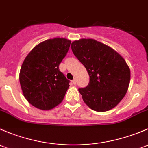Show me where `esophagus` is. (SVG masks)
<instances>
[{
	"instance_id": "1",
	"label": "esophagus",
	"mask_w": 148,
	"mask_h": 148,
	"mask_svg": "<svg viewBox=\"0 0 148 148\" xmlns=\"http://www.w3.org/2000/svg\"><path fill=\"white\" fill-rule=\"evenodd\" d=\"M73 83L74 85H76V83H77V80H76L75 78H74L73 80Z\"/></svg>"
}]
</instances>
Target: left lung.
Instances as JSON below:
<instances>
[{"label":"left lung","mask_w":148,"mask_h":148,"mask_svg":"<svg viewBox=\"0 0 148 148\" xmlns=\"http://www.w3.org/2000/svg\"><path fill=\"white\" fill-rule=\"evenodd\" d=\"M71 49L90 76L88 86L78 89L85 104L97 112L115 108L130 84V71L124 58L110 47L93 39L75 40Z\"/></svg>","instance_id":"obj_1"}]
</instances>
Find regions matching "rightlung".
Returning a JSON list of instances; mask_svg holds the SVG:
<instances>
[{"label":"right lung","mask_w":148,"mask_h":148,"mask_svg":"<svg viewBox=\"0 0 148 148\" xmlns=\"http://www.w3.org/2000/svg\"><path fill=\"white\" fill-rule=\"evenodd\" d=\"M71 41L49 39L36 45L21 66L19 80L24 97L38 109L55 108L63 100L70 80L59 70Z\"/></svg>","instance_id":"1"}]
</instances>
